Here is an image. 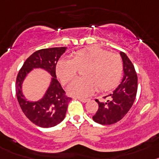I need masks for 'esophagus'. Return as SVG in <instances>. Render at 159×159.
Here are the masks:
<instances>
[{
	"label": "esophagus",
	"mask_w": 159,
	"mask_h": 159,
	"mask_svg": "<svg viewBox=\"0 0 159 159\" xmlns=\"http://www.w3.org/2000/svg\"><path fill=\"white\" fill-rule=\"evenodd\" d=\"M77 98H78V99L79 100V101H81V102H83V103L87 102V101H88L89 100V99H88V98H83V97H77Z\"/></svg>",
	"instance_id": "34e87169"
}]
</instances>
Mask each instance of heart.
Masks as SVG:
<instances>
[{
  "instance_id": "heart-1",
  "label": "heart",
  "mask_w": 159,
  "mask_h": 159,
  "mask_svg": "<svg viewBox=\"0 0 159 159\" xmlns=\"http://www.w3.org/2000/svg\"><path fill=\"white\" fill-rule=\"evenodd\" d=\"M85 68L84 78L73 81L68 86V93L77 97H88L97 89L106 91L115 87L123 72L122 59L117 54L92 47L78 51L73 58H62L56 65V74L63 84L74 79L78 69Z\"/></svg>"
}]
</instances>
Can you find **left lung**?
Here are the masks:
<instances>
[{"label": "left lung", "instance_id": "1", "mask_svg": "<svg viewBox=\"0 0 159 159\" xmlns=\"http://www.w3.org/2000/svg\"><path fill=\"white\" fill-rule=\"evenodd\" d=\"M123 61L124 77L120 84L108 96L109 100L100 102L95 100L99 108L93 120L103 125H110L120 120L128 113L135 100L138 86V78L135 67L125 53L120 52Z\"/></svg>", "mask_w": 159, "mask_h": 159}]
</instances>
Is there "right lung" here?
I'll use <instances>...</instances> for the list:
<instances>
[{
	"mask_svg": "<svg viewBox=\"0 0 159 159\" xmlns=\"http://www.w3.org/2000/svg\"><path fill=\"white\" fill-rule=\"evenodd\" d=\"M67 48H52L39 50L24 62L16 81V93L24 115L31 122L41 128H51L64 120L70 101L57 80L56 64ZM34 69H42L52 76L45 93L38 101H28L22 92V85L26 76Z\"/></svg>",
	"mask_w": 159,
	"mask_h": 159,
	"instance_id": "obj_1",
	"label": "right lung"
}]
</instances>
